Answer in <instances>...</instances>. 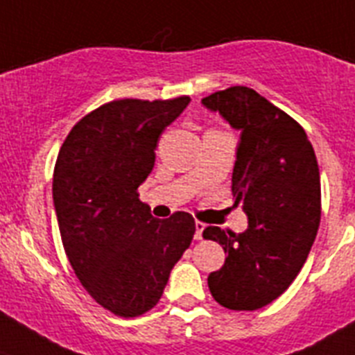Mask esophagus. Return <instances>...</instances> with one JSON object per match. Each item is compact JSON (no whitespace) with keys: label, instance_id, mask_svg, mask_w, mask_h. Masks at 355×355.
<instances>
[{"label":"esophagus","instance_id":"esophagus-1","mask_svg":"<svg viewBox=\"0 0 355 355\" xmlns=\"http://www.w3.org/2000/svg\"><path fill=\"white\" fill-rule=\"evenodd\" d=\"M204 229H205V223H202L196 220L195 222V238L196 240H202V233H204Z\"/></svg>","mask_w":355,"mask_h":355}]
</instances>
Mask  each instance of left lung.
Wrapping results in <instances>:
<instances>
[{
  "instance_id": "8db88e82",
  "label": "left lung",
  "mask_w": 355,
  "mask_h": 355,
  "mask_svg": "<svg viewBox=\"0 0 355 355\" xmlns=\"http://www.w3.org/2000/svg\"><path fill=\"white\" fill-rule=\"evenodd\" d=\"M202 104L240 132L231 191L249 220L240 234L204 229L227 254L207 285L225 309L258 311L287 291L311 252L321 216L320 168L305 130L258 92L231 86Z\"/></svg>"
}]
</instances>
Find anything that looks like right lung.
Returning a JSON list of instances; mask_svg holds the SVG:
<instances>
[{"label":"right lung","instance_id":"1","mask_svg":"<svg viewBox=\"0 0 355 355\" xmlns=\"http://www.w3.org/2000/svg\"><path fill=\"white\" fill-rule=\"evenodd\" d=\"M189 101H112L77 122L59 150L52 196L62 247L88 294L121 318L159 303L191 245V214L153 218L137 193L160 135Z\"/></svg>","mask_w":355,"mask_h":355}]
</instances>
